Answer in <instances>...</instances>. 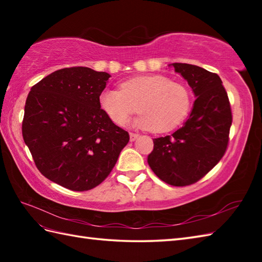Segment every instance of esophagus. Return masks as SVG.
I'll return each instance as SVG.
<instances>
[{"instance_id": "34e87169", "label": "esophagus", "mask_w": 262, "mask_h": 262, "mask_svg": "<svg viewBox=\"0 0 262 262\" xmlns=\"http://www.w3.org/2000/svg\"><path fill=\"white\" fill-rule=\"evenodd\" d=\"M138 136H140V134H137V133H129V138L132 142L135 141Z\"/></svg>"}]
</instances>
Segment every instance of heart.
Returning <instances> with one entry per match:
<instances>
[{
	"instance_id": "heart-1",
	"label": "heart",
	"mask_w": 262,
	"mask_h": 262,
	"mask_svg": "<svg viewBox=\"0 0 262 262\" xmlns=\"http://www.w3.org/2000/svg\"><path fill=\"white\" fill-rule=\"evenodd\" d=\"M99 104L116 125H124L137 109L140 115L133 124L164 133L186 118L191 107V96L185 85L166 76L138 75L121 82L120 90L104 89L99 94Z\"/></svg>"
}]
</instances>
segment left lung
<instances>
[{
	"label": "left lung",
	"mask_w": 262,
	"mask_h": 262,
	"mask_svg": "<svg viewBox=\"0 0 262 262\" xmlns=\"http://www.w3.org/2000/svg\"><path fill=\"white\" fill-rule=\"evenodd\" d=\"M196 97L190 116L172 135L154 138L147 163L161 180L183 187L220 162L229 143L232 113L221 77L196 65L173 63Z\"/></svg>",
	"instance_id": "left-lung-1"
}]
</instances>
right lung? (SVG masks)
I'll return each mask as SVG.
<instances>
[{"instance_id":"obj_1","label":"right lung","mask_w":262,"mask_h":262,"mask_svg":"<svg viewBox=\"0 0 262 262\" xmlns=\"http://www.w3.org/2000/svg\"><path fill=\"white\" fill-rule=\"evenodd\" d=\"M110 74L89 68L53 72L31 88L22 136L38 170L74 191L100 185L115 166L129 135L99 104Z\"/></svg>"}]
</instances>
